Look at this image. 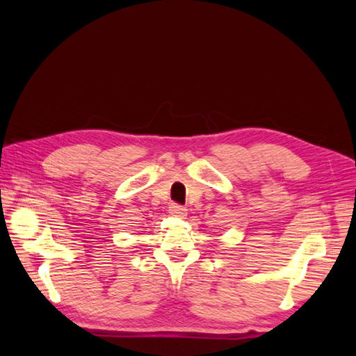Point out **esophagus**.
<instances>
[{"label":"esophagus","mask_w":356,"mask_h":356,"mask_svg":"<svg viewBox=\"0 0 356 356\" xmlns=\"http://www.w3.org/2000/svg\"><path fill=\"white\" fill-rule=\"evenodd\" d=\"M169 213L172 217H177V218H184L187 215V209L184 207H181V204L177 203H172L169 207Z\"/></svg>","instance_id":"esophagus-1"}]
</instances>
